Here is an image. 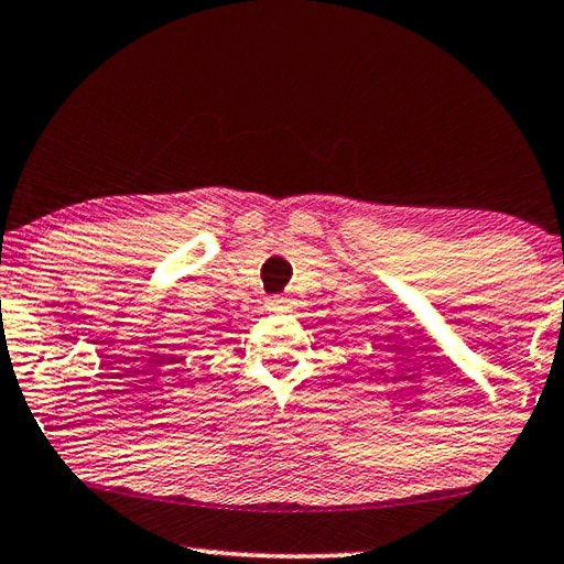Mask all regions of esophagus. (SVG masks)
I'll use <instances>...</instances> for the list:
<instances>
[{"label": "esophagus", "mask_w": 564, "mask_h": 564, "mask_svg": "<svg viewBox=\"0 0 564 564\" xmlns=\"http://www.w3.org/2000/svg\"><path fill=\"white\" fill-rule=\"evenodd\" d=\"M290 304V300L284 297V294H274V297H270L267 300V307L270 310H274V312H280V310H284Z\"/></svg>", "instance_id": "34e87169"}]
</instances>
